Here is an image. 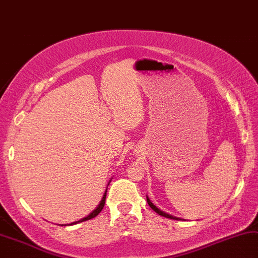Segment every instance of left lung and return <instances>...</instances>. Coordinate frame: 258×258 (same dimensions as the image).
<instances>
[{
  "label": "left lung",
  "instance_id": "left-lung-1",
  "mask_svg": "<svg viewBox=\"0 0 258 258\" xmlns=\"http://www.w3.org/2000/svg\"><path fill=\"white\" fill-rule=\"evenodd\" d=\"M147 198V202H148V205H149V207L153 209V210L156 212V213H158V215H160V216H163V217H166V218H169V219H174V220H181L179 219V218H176V217H173V216H171V215H168V213H166V212H164V211H162V210H159V209L157 208V207H155L153 203H152V201L149 200L148 199V197H146Z\"/></svg>",
  "mask_w": 258,
  "mask_h": 258
}]
</instances>
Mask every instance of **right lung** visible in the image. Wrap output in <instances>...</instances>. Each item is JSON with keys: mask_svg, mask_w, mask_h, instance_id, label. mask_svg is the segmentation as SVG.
Listing matches in <instances>:
<instances>
[{"mask_svg": "<svg viewBox=\"0 0 258 258\" xmlns=\"http://www.w3.org/2000/svg\"><path fill=\"white\" fill-rule=\"evenodd\" d=\"M108 189V188H106ZM105 198H106V191H105V193H104V196H103V198H102V200H101V202H100V205H99V207L95 209V210L92 212V213H90L89 216L87 217H85V218H83V219H81L80 221H76V222H73V223H71V225H75V223H79V222H83V221H86V220H90V219H92V218H94V217H96L99 215V213L102 211V209H103V207H104V203H105ZM64 226V225H62Z\"/></svg>", "mask_w": 258, "mask_h": 258, "instance_id": "obj_1", "label": "right lung"}]
</instances>
